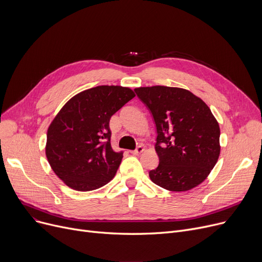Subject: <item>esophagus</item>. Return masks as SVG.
I'll return each mask as SVG.
<instances>
[{
    "label": "esophagus",
    "instance_id": "obj_1",
    "mask_svg": "<svg viewBox=\"0 0 262 262\" xmlns=\"http://www.w3.org/2000/svg\"><path fill=\"white\" fill-rule=\"evenodd\" d=\"M144 150V147L143 146H141V145H139V146H137V148L135 149V150H132V154H134V155H139V154H141L142 152Z\"/></svg>",
    "mask_w": 262,
    "mask_h": 262
}]
</instances>
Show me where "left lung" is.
I'll return each instance as SVG.
<instances>
[{"label": "left lung", "mask_w": 262, "mask_h": 262, "mask_svg": "<svg viewBox=\"0 0 262 262\" xmlns=\"http://www.w3.org/2000/svg\"><path fill=\"white\" fill-rule=\"evenodd\" d=\"M153 115L159 164L150 181L175 192L188 191L208 177L219 159L220 126L206 103L189 90L152 86L136 88Z\"/></svg>", "instance_id": "8db88e82"}]
</instances>
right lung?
<instances>
[{
    "instance_id": "right-lung-1",
    "label": "right lung",
    "mask_w": 262,
    "mask_h": 262,
    "mask_svg": "<svg viewBox=\"0 0 262 262\" xmlns=\"http://www.w3.org/2000/svg\"><path fill=\"white\" fill-rule=\"evenodd\" d=\"M133 98L135 92L128 87L98 86L74 95L53 119L46 155L68 187L92 191L115 177L123 153L112 147L109 121Z\"/></svg>"
}]
</instances>
